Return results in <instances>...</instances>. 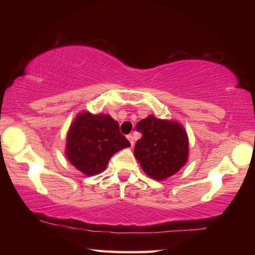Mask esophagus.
Listing matches in <instances>:
<instances>
[{"label": "esophagus", "instance_id": "34e87169", "mask_svg": "<svg viewBox=\"0 0 255 255\" xmlns=\"http://www.w3.org/2000/svg\"><path fill=\"white\" fill-rule=\"evenodd\" d=\"M127 138H128V140L130 141V145L133 146V144H135V141H133V135H131V133L130 135H127Z\"/></svg>", "mask_w": 255, "mask_h": 255}]
</instances>
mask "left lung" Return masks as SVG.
Segmentation results:
<instances>
[{
  "label": "left lung",
  "instance_id": "1",
  "mask_svg": "<svg viewBox=\"0 0 255 255\" xmlns=\"http://www.w3.org/2000/svg\"><path fill=\"white\" fill-rule=\"evenodd\" d=\"M141 138L133 154L144 172L155 180L176 173L188 159V137L181 125L148 116L136 125Z\"/></svg>",
  "mask_w": 255,
  "mask_h": 255
}]
</instances>
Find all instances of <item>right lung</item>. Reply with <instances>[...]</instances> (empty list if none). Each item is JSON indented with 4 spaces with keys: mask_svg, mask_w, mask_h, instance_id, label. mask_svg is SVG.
I'll use <instances>...</instances> for the list:
<instances>
[{
    "mask_svg": "<svg viewBox=\"0 0 255 255\" xmlns=\"http://www.w3.org/2000/svg\"><path fill=\"white\" fill-rule=\"evenodd\" d=\"M130 146L109 115L84 112L77 116L67 135L66 155L77 170L94 175L107 167L112 155Z\"/></svg>",
    "mask_w": 255,
    "mask_h": 255,
    "instance_id": "obj_1",
    "label": "right lung"
}]
</instances>
